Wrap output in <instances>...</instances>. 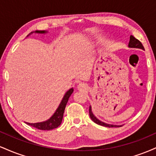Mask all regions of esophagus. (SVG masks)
<instances>
[{"label": "esophagus", "instance_id": "34e87169", "mask_svg": "<svg viewBox=\"0 0 156 156\" xmlns=\"http://www.w3.org/2000/svg\"><path fill=\"white\" fill-rule=\"evenodd\" d=\"M77 88L80 91H86L88 89V87H87V86L84 83H80L78 85V87H77Z\"/></svg>", "mask_w": 156, "mask_h": 156}]
</instances>
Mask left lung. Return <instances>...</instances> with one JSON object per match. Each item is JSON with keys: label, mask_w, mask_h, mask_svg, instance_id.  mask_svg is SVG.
<instances>
[{"label": "left lung", "mask_w": 156, "mask_h": 156, "mask_svg": "<svg viewBox=\"0 0 156 156\" xmlns=\"http://www.w3.org/2000/svg\"><path fill=\"white\" fill-rule=\"evenodd\" d=\"M128 47L129 48H139V49L141 50H144V46L142 45L141 42L139 40H138L137 39H136L133 36H130V41L129 43H128ZM89 116H90V118L92 119V121L94 122H95L96 124L102 125V126H105V127H108V128H114V127H120L122 125H111V124H107V123L103 122L101 120L97 118L93 114V113L92 112V107L91 105L89 106Z\"/></svg>", "instance_id": "8db88e82"}]
</instances>
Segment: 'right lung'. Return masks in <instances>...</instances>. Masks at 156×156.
<instances>
[{"label":"right lung","mask_w":156,"mask_h":156,"mask_svg":"<svg viewBox=\"0 0 156 156\" xmlns=\"http://www.w3.org/2000/svg\"><path fill=\"white\" fill-rule=\"evenodd\" d=\"M34 32L37 34H45L47 33L48 31H35ZM34 32H31V34L34 33ZM31 34H29L28 35H30ZM73 89L71 88L65 93L63 99H62V102H61L59 105H58V108L56 109V111H55V112L53 114V115L49 119H48V120L44 122H37V123L26 122V124H28V125H31L32 127H34V128H37V129L42 130H50L58 128V127L61 125V123H62V119H63L64 109H65L66 105H67L68 100H69V97H70L71 94H73Z\"/></svg>","instance_id":"add662e5"}]
</instances>
